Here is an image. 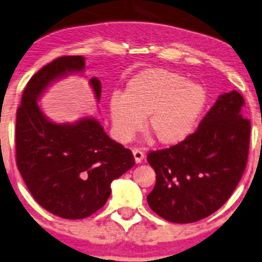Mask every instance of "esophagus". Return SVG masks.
<instances>
[{
	"label": "esophagus",
	"mask_w": 262,
	"mask_h": 262,
	"mask_svg": "<svg viewBox=\"0 0 262 262\" xmlns=\"http://www.w3.org/2000/svg\"><path fill=\"white\" fill-rule=\"evenodd\" d=\"M133 155H134L135 163H141L142 160H144V157H145L144 152H142L141 150H139V148H133Z\"/></svg>",
	"instance_id": "esophagus-1"
}]
</instances>
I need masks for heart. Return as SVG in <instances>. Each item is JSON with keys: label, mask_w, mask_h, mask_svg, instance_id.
Listing matches in <instances>:
<instances>
[{"label": "heart", "mask_w": 262, "mask_h": 262, "mask_svg": "<svg viewBox=\"0 0 262 262\" xmlns=\"http://www.w3.org/2000/svg\"><path fill=\"white\" fill-rule=\"evenodd\" d=\"M207 102L201 84L164 69H147L132 77L123 95L114 94L108 110L116 138L127 142L142 128L162 146H174L194 130Z\"/></svg>", "instance_id": "b5f03b06"}]
</instances>
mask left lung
I'll return each mask as SVG.
<instances>
[{
	"instance_id": "left-lung-1",
	"label": "left lung",
	"mask_w": 262,
	"mask_h": 262,
	"mask_svg": "<svg viewBox=\"0 0 262 262\" xmlns=\"http://www.w3.org/2000/svg\"><path fill=\"white\" fill-rule=\"evenodd\" d=\"M244 98L225 93L186 140L151 151L156 171L147 203L156 214L177 224L196 223L223 207L246 169L250 121L243 118Z\"/></svg>"
}]
</instances>
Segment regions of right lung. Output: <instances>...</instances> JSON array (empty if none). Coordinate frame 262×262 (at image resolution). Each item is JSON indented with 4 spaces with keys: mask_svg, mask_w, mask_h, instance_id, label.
<instances>
[{
    "mask_svg": "<svg viewBox=\"0 0 262 262\" xmlns=\"http://www.w3.org/2000/svg\"><path fill=\"white\" fill-rule=\"evenodd\" d=\"M84 57L54 59L30 78L16 110V167L36 202L69 220L84 219L104 207L111 183L134 167L129 148L108 138L92 117L54 123L38 106V98L55 79L84 70ZM100 100L101 84L89 79Z\"/></svg>",
    "mask_w": 262,
    "mask_h": 262,
    "instance_id": "add662e5",
    "label": "right lung"
}]
</instances>
